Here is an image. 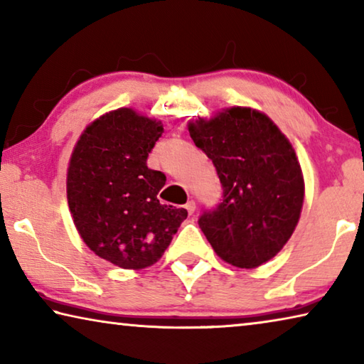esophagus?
<instances>
[{"label": "esophagus", "mask_w": 364, "mask_h": 364, "mask_svg": "<svg viewBox=\"0 0 364 364\" xmlns=\"http://www.w3.org/2000/svg\"><path fill=\"white\" fill-rule=\"evenodd\" d=\"M184 208H186L189 215H193L196 212V202L194 200H188L186 205H184Z\"/></svg>", "instance_id": "obj_1"}]
</instances>
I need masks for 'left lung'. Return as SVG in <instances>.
Masks as SVG:
<instances>
[{
  "label": "left lung",
  "mask_w": 364,
  "mask_h": 364,
  "mask_svg": "<svg viewBox=\"0 0 364 364\" xmlns=\"http://www.w3.org/2000/svg\"><path fill=\"white\" fill-rule=\"evenodd\" d=\"M194 144L212 160L223 199L199 226L217 255L237 268H257L284 247L299 223L305 183L289 139L250 107H231L189 122Z\"/></svg>",
  "instance_id": "1"
}]
</instances>
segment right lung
Returning <instances> with one entry per match:
<instances>
[{
	"instance_id": "obj_1",
	"label": "right lung",
	"mask_w": 364,
	"mask_h": 364,
	"mask_svg": "<svg viewBox=\"0 0 364 364\" xmlns=\"http://www.w3.org/2000/svg\"><path fill=\"white\" fill-rule=\"evenodd\" d=\"M162 123L117 109L86 127L67 170V200L83 242L117 267L141 269L168 247L186 208L157 199L167 176L147 167Z\"/></svg>"
}]
</instances>
